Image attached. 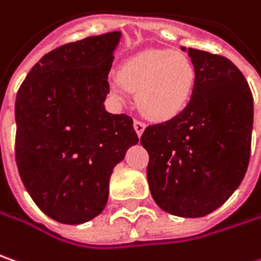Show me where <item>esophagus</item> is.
<instances>
[{
    "label": "esophagus",
    "mask_w": 261,
    "mask_h": 261,
    "mask_svg": "<svg viewBox=\"0 0 261 261\" xmlns=\"http://www.w3.org/2000/svg\"><path fill=\"white\" fill-rule=\"evenodd\" d=\"M134 127H135V130H137L138 137H141V135L144 134V130H145V123L141 122V120H135V122H134Z\"/></svg>",
    "instance_id": "34e87169"
}]
</instances>
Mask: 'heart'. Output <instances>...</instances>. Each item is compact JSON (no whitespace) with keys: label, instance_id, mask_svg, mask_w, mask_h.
Returning a JSON list of instances; mask_svg holds the SVG:
<instances>
[{"label":"heart","instance_id":"heart-1","mask_svg":"<svg viewBox=\"0 0 261 261\" xmlns=\"http://www.w3.org/2000/svg\"><path fill=\"white\" fill-rule=\"evenodd\" d=\"M192 61L170 49H145L122 66L120 77H113L110 86L117 98L126 88L137 92L139 110L151 120L166 122L185 110L195 86Z\"/></svg>","mask_w":261,"mask_h":261}]
</instances>
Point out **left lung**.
<instances>
[{
    "instance_id": "1",
    "label": "left lung",
    "mask_w": 261,
    "mask_h": 261,
    "mask_svg": "<svg viewBox=\"0 0 261 261\" xmlns=\"http://www.w3.org/2000/svg\"><path fill=\"white\" fill-rule=\"evenodd\" d=\"M195 86L180 114L148 126L141 144L150 154L147 179L154 201L179 217L215 212L242 182L251 150L253 95L226 57L185 48Z\"/></svg>"
}]
</instances>
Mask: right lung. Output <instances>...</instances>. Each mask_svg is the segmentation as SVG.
<instances>
[{
	"mask_svg": "<svg viewBox=\"0 0 261 261\" xmlns=\"http://www.w3.org/2000/svg\"><path fill=\"white\" fill-rule=\"evenodd\" d=\"M120 38L116 31L49 51L17 92L20 177L35 204L60 223H85L104 210L113 169L138 142L134 120L104 107Z\"/></svg>",
	"mask_w": 261,
	"mask_h": 261,
	"instance_id": "1",
	"label": "right lung"
}]
</instances>
